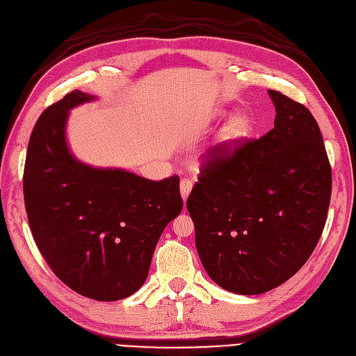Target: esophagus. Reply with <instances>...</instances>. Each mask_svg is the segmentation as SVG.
I'll list each match as a JSON object with an SVG mask.
<instances>
[{
	"label": "esophagus",
	"mask_w": 356,
	"mask_h": 356,
	"mask_svg": "<svg viewBox=\"0 0 356 356\" xmlns=\"http://www.w3.org/2000/svg\"><path fill=\"white\" fill-rule=\"evenodd\" d=\"M191 191H192V181L189 179H181V181H180V193H181L183 201L188 200Z\"/></svg>",
	"instance_id": "esophagus-1"
}]
</instances>
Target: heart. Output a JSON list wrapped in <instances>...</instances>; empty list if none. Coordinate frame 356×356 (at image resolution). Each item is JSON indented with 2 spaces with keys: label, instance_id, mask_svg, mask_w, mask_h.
<instances>
[{
  "label": "heart",
  "instance_id": "1",
  "mask_svg": "<svg viewBox=\"0 0 356 356\" xmlns=\"http://www.w3.org/2000/svg\"><path fill=\"white\" fill-rule=\"evenodd\" d=\"M251 131V122L245 115H234L222 126L218 134L217 148L220 152H227L233 149L236 145L242 142Z\"/></svg>",
  "mask_w": 356,
  "mask_h": 356
}]
</instances>
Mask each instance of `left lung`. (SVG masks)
Here are the masks:
<instances>
[{"instance_id": "obj_1", "label": "left lung", "mask_w": 356, "mask_h": 356, "mask_svg": "<svg viewBox=\"0 0 356 356\" xmlns=\"http://www.w3.org/2000/svg\"><path fill=\"white\" fill-rule=\"evenodd\" d=\"M274 129L233 151H213L186 207L196 251L213 282L238 295L280 286L323 233L332 168L309 110L268 89Z\"/></svg>"}]
</instances>
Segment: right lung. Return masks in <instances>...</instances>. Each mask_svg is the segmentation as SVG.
Returning <instances> with one entry per match:
<instances>
[{
    "mask_svg": "<svg viewBox=\"0 0 356 356\" xmlns=\"http://www.w3.org/2000/svg\"><path fill=\"white\" fill-rule=\"evenodd\" d=\"M95 98L72 90L38 118L23 193L33 239L51 270L79 295L111 302L142 287L158 239L183 201L177 176L154 181L83 164L72 154L69 111Z\"/></svg>",
    "mask_w": 356,
    "mask_h": 356,
    "instance_id": "right-lung-1",
    "label": "right lung"
}]
</instances>
